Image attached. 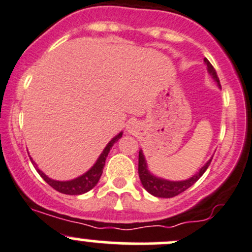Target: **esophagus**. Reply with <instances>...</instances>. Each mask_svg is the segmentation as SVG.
I'll list each match as a JSON object with an SVG mask.
<instances>
[{"label":"esophagus","instance_id":"1","mask_svg":"<svg viewBox=\"0 0 252 252\" xmlns=\"http://www.w3.org/2000/svg\"><path fill=\"white\" fill-rule=\"evenodd\" d=\"M137 128H139V124H137V122L131 121V122H128V124H126V130L128 134H135V132L137 131Z\"/></svg>","mask_w":252,"mask_h":252}]
</instances>
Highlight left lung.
I'll return each mask as SVG.
<instances>
[{
  "mask_svg": "<svg viewBox=\"0 0 252 252\" xmlns=\"http://www.w3.org/2000/svg\"><path fill=\"white\" fill-rule=\"evenodd\" d=\"M203 62L204 64H206L208 74L212 76V79L214 80L215 84H217L218 87L221 90L219 77L217 75L215 69L213 68L211 62H209L207 59H204ZM212 159H213V156L211 157V159H209L208 161H207L206 164H204L203 166L195 173V175L190 177V178L184 179V181H170V179L162 178V177H159L151 172V170L148 168L147 160H146L145 154H143V151L142 149H140L139 151V177H140L141 184H142V187L145 188L151 195L156 196V197H162V198L175 197V196L179 195L181 192L185 191L188 188L191 187V185L195 184L196 182L200 179V177L206 172V170L208 168L209 165H211Z\"/></svg>",
  "mask_w": 252,
  "mask_h": 252,
  "instance_id": "obj_1",
  "label": "left lung"
}]
</instances>
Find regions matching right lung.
<instances>
[{"label": "right lung", "mask_w": 252, "mask_h": 252, "mask_svg": "<svg viewBox=\"0 0 252 252\" xmlns=\"http://www.w3.org/2000/svg\"><path fill=\"white\" fill-rule=\"evenodd\" d=\"M122 135H123V131L118 132L115 137H112V140L107 143L106 147L103 149L101 154L98 157L96 161L93 164V166L91 167L90 170L86 171L85 173L76 177V178L70 179V181H56V179L50 178V177L46 176L45 173L38 167V165L33 161L31 157H30V159H31L33 166L35 167V170L39 173L41 178H43L50 187L54 188L55 190H57L59 192L65 193V195H81V193L90 191L91 189H93V188L98 184L99 179H100L101 177V173H103L105 160H106L107 156H109L112 146L115 145V142H117V141L121 139Z\"/></svg>", "instance_id": "add662e5"}]
</instances>
